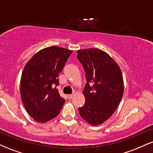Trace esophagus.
Here are the masks:
<instances>
[{
    "instance_id": "esophagus-1",
    "label": "esophagus",
    "mask_w": 153,
    "mask_h": 153,
    "mask_svg": "<svg viewBox=\"0 0 153 153\" xmlns=\"http://www.w3.org/2000/svg\"><path fill=\"white\" fill-rule=\"evenodd\" d=\"M73 94H68V98L69 99H71L72 98H73Z\"/></svg>"
}]
</instances>
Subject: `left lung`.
I'll return each instance as SVG.
<instances>
[{"label":"left lung","instance_id":"obj_1","mask_svg":"<svg viewBox=\"0 0 153 153\" xmlns=\"http://www.w3.org/2000/svg\"><path fill=\"white\" fill-rule=\"evenodd\" d=\"M77 54L87 80L82 91L85 103L78 108L79 113L91 125H99L111 117L120 103L124 93L122 73L114 59L99 49L80 50Z\"/></svg>","mask_w":153,"mask_h":153}]
</instances>
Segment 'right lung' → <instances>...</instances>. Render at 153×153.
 Here are the masks:
<instances>
[{"mask_svg": "<svg viewBox=\"0 0 153 153\" xmlns=\"http://www.w3.org/2000/svg\"><path fill=\"white\" fill-rule=\"evenodd\" d=\"M73 51L57 46L42 49L26 64L20 84V94L26 111L37 122L55 118L65 100L56 87L59 73Z\"/></svg>", "mask_w": 153, "mask_h": 153, "instance_id": "obj_1", "label": "right lung"}]
</instances>
